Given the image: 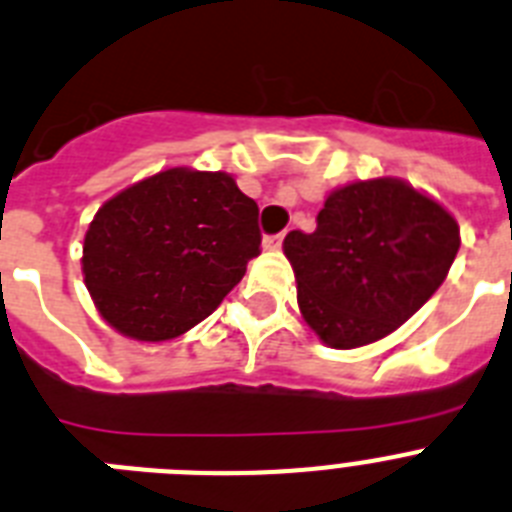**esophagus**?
Here are the masks:
<instances>
[{
  "instance_id": "34e87169",
  "label": "esophagus",
  "mask_w": 512,
  "mask_h": 512,
  "mask_svg": "<svg viewBox=\"0 0 512 512\" xmlns=\"http://www.w3.org/2000/svg\"><path fill=\"white\" fill-rule=\"evenodd\" d=\"M282 240H285V233H277V235H264V251H277L282 248Z\"/></svg>"
}]
</instances>
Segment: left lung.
Here are the masks:
<instances>
[{"mask_svg": "<svg viewBox=\"0 0 512 512\" xmlns=\"http://www.w3.org/2000/svg\"><path fill=\"white\" fill-rule=\"evenodd\" d=\"M313 233H287L298 305L331 349L378 342L448 277L461 235L453 214L401 178L331 191Z\"/></svg>", "mask_w": 512, "mask_h": 512, "instance_id": "left-lung-1", "label": "left lung"}]
</instances>
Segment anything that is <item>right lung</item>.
I'll use <instances>...</instances> for the list:
<instances>
[{
    "mask_svg": "<svg viewBox=\"0 0 512 512\" xmlns=\"http://www.w3.org/2000/svg\"><path fill=\"white\" fill-rule=\"evenodd\" d=\"M259 246V207L233 176L168 168L98 209L82 274L108 326L137 342H165L225 300Z\"/></svg>",
    "mask_w": 512,
    "mask_h": 512,
    "instance_id": "add662e5",
    "label": "right lung"
}]
</instances>
